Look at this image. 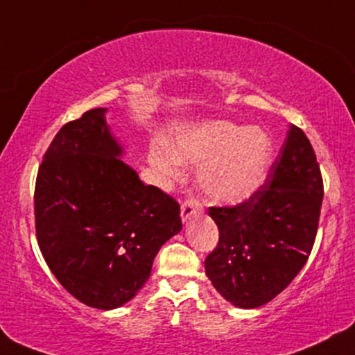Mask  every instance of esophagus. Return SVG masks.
Segmentation results:
<instances>
[{"mask_svg":"<svg viewBox=\"0 0 355 355\" xmlns=\"http://www.w3.org/2000/svg\"><path fill=\"white\" fill-rule=\"evenodd\" d=\"M201 209H203V205H201L198 200L188 198L182 203V219L183 221H187V219H190L193 214L200 213Z\"/></svg>","mask_w":355,"mask_h":355,"instance_id":"1","label":"esophagus"}]
</instances>
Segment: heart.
<instances>
[{
	"label": "heart",
	"instance_id": "1",
	"mask_svg": "<svg viewBox=\"0 0 355 355\" xmlns=\"http://www.w3.org/2000/svg\"><path fill=\"white\" fill-rule=\"evenodd\" d=\"M172 155L155 152V160L173 172L178 162L201 164L198 183L213 203L237 205L249 200L266 180L272 162V141L262 129L230 121H209L178 136Z\"/></svg>",
	"mask_w": 355,
	"mask_h": 355
}]
</instances>
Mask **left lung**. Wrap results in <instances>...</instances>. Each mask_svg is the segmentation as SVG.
Returning a JSON list of instances; mask_svg holds the SVG:
<instances>
[{
    "label": "left lung",
    "mask_w": 355,
    "mask_h": 355,
    "mask_svg": "<svg viewBox=\"0 0 355 355\" xmlns=\"http://www.w3.org/2000/svg\"><path fill=\"white\" fill-rule=\"evenodd\" d=\"M322 195L311 142L291 124L263 185L239 205L209 208L219 241L205 268L214 288L239 308L262 306L284 291L311 254Z\"/></svg>",
    "instance_id": "8db88e82"
}]
</instances>
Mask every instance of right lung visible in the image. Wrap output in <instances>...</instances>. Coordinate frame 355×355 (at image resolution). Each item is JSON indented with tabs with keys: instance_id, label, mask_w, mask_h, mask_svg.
Returning <instances> with one entry per match:
<instances>
[{
	"instance_id": "add662e5",
	"label": "right lung",
	"mask_w": 355,
	"mask_h": 355,
	"mask_svg": "<svg viewBox=\"0 0 355 355\" xmlns=\"http://www.w3.org/2000/svg\"><path fill=\"white\" fill-rule=\"evenodd\" d=\"M103 113L89 110L55 134L35 178L34 216L40 252L64 288L87 306L113 309L149 280L182 219L177 200L119 159Z\"/></svg>"
}]
</instances>
